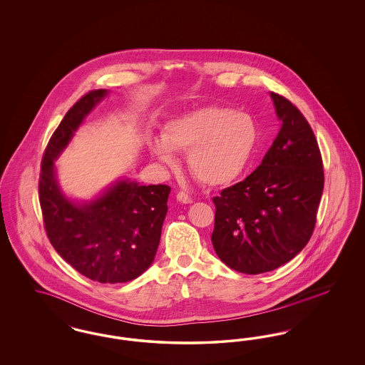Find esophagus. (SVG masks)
Returning <instances> with one entry per match:
<instances>
[{"label": "esophagus", "mask_w": 365, "mask_h": 365, "mask_svg": "<svg viewBox=\"0 0 365 365\" xmlns=\"http://www.w3.org/2000/svg\"><path fill=\"white\" fill-rule=\"evenodd\" d=\"M176 200H178L179 202H182V204H191V202H192V198H191L190 195H187V194L183 192V191H179V192L176 194Z\"/></svg>", "instance_id": "obj_1"}]
</instances>
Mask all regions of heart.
Returning a JSON list of instances; mask_svg holds the SVG:
<instances>
[{
    "label": "heart",
    "mask_w": 365,
    "mask_h": 365,
    "mask_svg": "<svg viewBox=\"0 0 365 365\" xmlns=\"http://www.w3.org/2000/svg\"><path fill=\"white\" fill-rule=\"evenodd\" d=\"M160 138L150 145L152 156L160 163L171 165L173 152L187 153V170L195 180L207 187H226L250 164L259 128L249 113L207 105L168 120Z\"/></svg>",
    "instance_id": "obj_1"
}]
</instances>
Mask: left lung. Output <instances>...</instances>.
Instances as JSON below:
<instances>
[{
    "label": "left lung",
    "mask_w": 365,
    "mask_h": 365,
    "mask_svg": "<svg viewBox=\"0 0 365 365\" xmlns=\"http://www.w3.org/2000/svg\"><path fill=\"white\" fill-rule=\"evenodd\" d=\"M280 130L260 165L213 198L212 245L230 268L257 275L277 269L312 237L324 187L312 128L284 97L269 93Z\"/></svg>",
    "instance_id": "8db88e82"
}]
</instances>
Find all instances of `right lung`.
<instances>
[{
  "label": "right lung",
  "instance_id": "right-lung-1",
  "mask_svg": "<svg viewBox=\"0 0 365 365\" xmlns=\"http://www.w3.org/2000/svg\"><path fill=\"white\" fill-rule=\"evenodd\" d=\"M106 96L105 88L87 93L53 133L42 158L39 202L48 238L64 260L91 280L124 283L138 278L155 260L171 187L119 179L94 200L78 202L60 189L54 167Z\"/></svg>",
  "mask_w": 365,
  "mask_h": 365
}]
</instances>
